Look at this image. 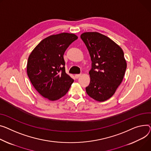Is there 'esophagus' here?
Returning <instances> with one entry per match:
<instances>
[{"label":"esophagus","mask_w":151,"mask_h":151,"mask_svg":"<svg viewBox=\"0 0 151 151\" xmlns=\"http://www.w3.org/2000/svg\"><path fill=\"white\" fill-rule=\"evenodd\" d=\"M81 74H76V75H75V78H76V79H78V78H79L80 76H81Z\"/></svg>","instance_id":"esophagus-1"}]
</instances>
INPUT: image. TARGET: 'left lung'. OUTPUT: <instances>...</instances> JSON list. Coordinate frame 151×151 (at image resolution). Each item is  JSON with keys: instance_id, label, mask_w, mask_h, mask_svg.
Listing matches in <instances>:
<instances>
[{"instance_id": "1", "label": "left lung", "mask_w": 151, "mask_h": 151, "mask_svg": "<svg viewBox=\"0 0 151 151\" xmlns=\"http://www.w3.org/2000/svg\"><path fill=\"white\" fill-rule=\"evenodd\" d=\"M92 61L87 95L98 101L112 97L122 83L127 67L122 48L109 37L97 32L81 35Z\"/></svg>"}]
</instances>
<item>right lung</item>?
Masks as SVG:
<instances>
[{"mask_svg":"<svg viewBox=\"0 0 151 151\" xmlns=\"http://www.w3.org/2000/svg\"><path fill=\"white\" fill-rule=\"evenodd\" d=\"M77 39L75 35L67 33L50 36L40 42L28 57L27 71L30 81L50 101L64 96L74 81L65 73L63 56Z\"/></svg>","mask_w":151,"mask_h":151,"instance_id":"obj_1","label":"right lung"}]
</instances>
